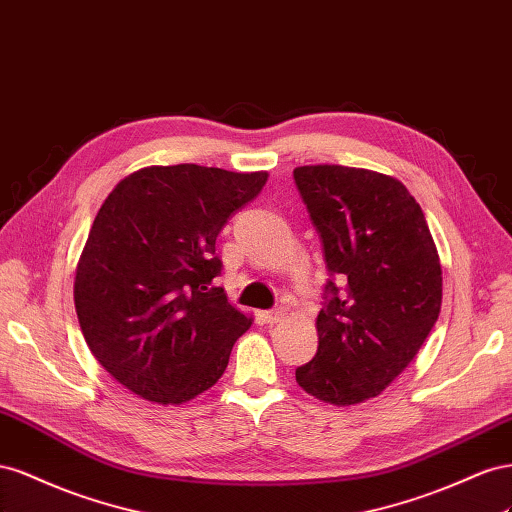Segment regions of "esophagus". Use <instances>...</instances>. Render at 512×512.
<instances>
[{
	"mask_svg": "<svg viewBox=\"0 0 512 512\" xmlns=\"http://www.w3.org/2000/svg\"><path fill=\"white\" fill-rule=\"evenodd\" d=\"M283 317H285V309H272V311L264 313V319L268 321V324H279Z\"/></svg>",
	"mask_w": 512,
	"mask_h": 512,
	"instance_id": "esophagus-1",
	"label": "esophagus"
}]
</instances>
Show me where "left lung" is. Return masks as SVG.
<instances>
[{
    "label": "left lung",
    "instance_id": "8db88e82",
    "mask_svg": "<svg viewBox=\"0 0 512 512\" xmlns=\"http://www.w3.org/2000/svg\"><path fill=\"white\" fill-rule=\"evenodd\" d=\"M324 244L328 281L317 354L296 369L311 397L347 407L386 390L429 337L442 309V264L422 208L392 175L343 165L294 169Z\"/></svg>",
    "mask_w": 512,
    "mask_h": 512
}]
</instances>
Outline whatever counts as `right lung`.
<instances>
[{
	"instance_id": "right-lung-1",
	"label": "right lung",
	"mask_w": 512,
	"mask_h": 512,
	"mask_svg": "<svg viewBox=\"0 0 512 512\" xmlns=\"http://www.w3.org/2000/svg\"><path fill=\"white\" fill-rule=\"evenodd\" d=\"M266 182L268 171L150 165L115 184L75 274L85 343L115 382L184 405L221 379L253 317L212 283L216 236Z\"/></svg>"
}]
</instances>
